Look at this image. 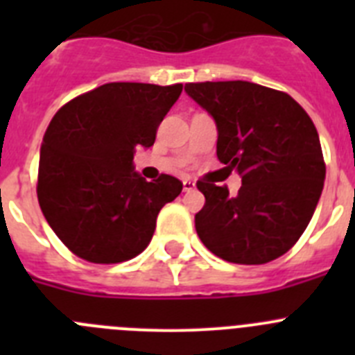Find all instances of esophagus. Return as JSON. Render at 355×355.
<instances>
[{"mask_svg": "<svg viewBox=\"0 0 355 355\" xmlns=\"http://www.w3.org/2000/svg\"><path fill=\"white\" fill-rule=\"evenodd\" d=\"M183 190L184 192H192V190H196V183L192 180H183Z\"/></svg>", "mask_w": 355, "mask_h": 355, "instance_id": "esophagus-1", "label": "esophagus"}]
</instances>
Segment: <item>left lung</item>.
Segmentation results:
<instances>
[{"label":"left lung","instance_id":"obj_1","mask_svg":"<svg viewBox=\"0 0 355 355\" xmlns=\"http://www.w3.org/2000/svg\"><path fill=\"white\" fill-rule=\"evenodd\" d=\"M184 92L215 121L216 156L236 171V197L199 181L206 205L196 215L200 241L215 256L263 265L295 245L324 190L318 133L288 94L250 81L187 83Z\"/></svg>","mask_w":355,"mask_h":355}]
</instances>
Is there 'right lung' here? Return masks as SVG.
Wrapping results in <instances>:
<instances>
[{
    "label": "right lung",
    "instance_id": "right-lung-1",
    "mask_svg": "<svg viewBox=\"0 0 355 355\" xmlns=\"http://www.w3.org/2000/svg\"><path fill=\"white\" fill-rule=\"evenodd\" d=\"M183 85L106 83L62 106L40 146L37 197L69 250L90 263H121L149 245L156 216L183 183L146 181L135 171L139 147L156 130Z\"/></svg>",
    "mask_w": 355,
    "mask_h": 355
}]
</instances>
